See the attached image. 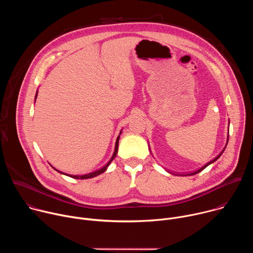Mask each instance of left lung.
Here are the masks:
<instances>
[{
    "label": "left lung",
    "instance_id": "8db88e82",
    "mask_svg": "<svg viewBox=\"0 0 253 253\" xmlns=\"http://www.w3.org/2000/svg\"><path fill=\"white\" fill-rule=\"evenodd\" d=\"M227 142H228V141H227ZM223 151H224V150H223ZM223 151H222V152H221V153H220V154H219V155H218V156H217V157H215V158H214V159H213V160H212V161H210V162H208V163H207V164H206V165H204V166H203V167H201V168H200V169H198V170H197V171H195V172H193V173H191V174H189V175H194V174H196V173H198V172H200V171H202V170H203V169H204V168H206V167H207V166H208V165H209V164H211V163H213V162H214V161H216V160H217V159H218V158H219V157H220V156H221V154H222V153H223Z\"/></svg>",
    "mask_w": 253,
    "mask_h": 253
}]
</instances>
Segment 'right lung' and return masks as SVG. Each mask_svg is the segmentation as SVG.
Masks as SVG:
<instances>
[{
  "label": "right lung",
  "mask_w": 253,
  "mask_h": 253,
  "mask_svg": "<svg viewBox=\"0 0 253 253\" xmlns=\"http://www.w3.org/2000/svg\"><path fill=\"white\" fill-rule=\"evenodd\" d=\"M36 98H37V95H36ZM119 138H120V135L118 136V138H117V140H116V144H115V150H114V153H113V156L111 157V159L109 160V162H108L105 166H103L101 169H99V170H96V171H94V172H92V173H89V174H85V175H81V176H78V175H70V177H72V178H75V179H88V178H92V177H95V176H97V175H99V174H101V173H103L106 169H107V167L109 166V164L112 162V160L115 158V156H116V154H117V151H118V144H119ZM56 170V169H55ZM58 171V170H57ZM60 172V171H59ZM62 173V172H61ZM64 174V173H63Z\"/></svg>",
  "instance_id": "add662e5"
}]
</instances>
